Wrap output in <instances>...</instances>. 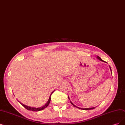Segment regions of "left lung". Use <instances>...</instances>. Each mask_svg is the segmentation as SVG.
<instances>
[{
  "label": "left lung",
  "mask_w": 125,
  "mask_h": 125,
  "mask_svg": "<svg viewBox=\"0 0 125 125\" xmlns=\"http://www.w3.org/2000/svg\"><path fill=\"white\" fill-rule=\"evenodd\" d=\"M97 59H98L99 60H100V61H103V62H105L104 61H103L102 59H101V58L99 57V56H97V57H96ZM109 67H110V70H111V67L109 66ZM68 99H69V100H70L69 99V97H68ZM70 103H71V104L73 105V106H74L75 107H77V108H79V109H83V110H91V109H94V108H95V107H93V108H79V107H77V106H75L73 103L70 101Z\"/></svg>",
  "instance_id": "obj_1"
}]
</instances>
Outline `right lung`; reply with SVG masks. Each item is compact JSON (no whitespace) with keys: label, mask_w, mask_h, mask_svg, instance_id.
Segmentation results:
<instances>
[{"label":"right lung","mask_w":125,"mask_h":125,"mask_svg":"<svg viewBox=\"0 0 125 125\" xmlns=\"http://www.w3.org/2000/svg\"><path fill=\"white\" fill-rule=\"evenodd\" d=\"M54 91H52V94H51V95H50V98H49V99H48L47 102L46 103V104H45V105L43 106H42V107H39V108L31 107H30V106H26V105H24V104H22V103H20L19 101H18V102H19L20 103V104H21V105H22L24 108H25L27 110H31V111H40V110H43V109H44V108H46V107L48 106V105H49L50 103V102H51V96L52 94L53 93Z\"/></svg>","instance_id":"1"}]
</instances>
